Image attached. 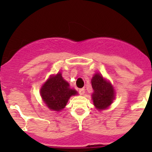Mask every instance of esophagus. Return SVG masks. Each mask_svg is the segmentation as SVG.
Returning <instances> with one entry per match:
<instances>
[{
  "instance_id": "34e87169",
  "label": "esophagus",
  "mask_w": 152,
  "mask_h": 152,
  "mask_svg": "<svg viewBox=\"0 0 152 152\" xmlns=\"http://www.w3.org/2000/svg\"><path fill=\"white\" fill-rule=\"evenodd\" d=\"M85 88L79 89V94H80V95H84V94H85Z\"/></svg>"
}]
</instances>
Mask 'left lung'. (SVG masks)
Listing matches in <instances>:
<instances>
[{"label":"left lung","instance_id":"1","mask_svg":"<svg viewBox=\"0 0 152 152\" xmlns=\"http://www.w3.org/2000/svg\"><path fill=\"white\" fill-rule=\"evenodd\" d=\"M93 93L92 99L93 104L98 110L108 108L115 99V90L109 81L99 73H96L91 79Z\"/></svg>","mask_w":152,"mask_h":152}]
</instances>
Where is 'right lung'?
Segmentation results:
<instances>
[{"instance_id": "obj_1", "label": "right lung", "mask_w": 152, "mask_h": 152, "mask_svg": "<svg viewBox=\"0 0 152 152\" xmlns=\"http://www.w3.org/2000/svg\"><path fill=\"white\" fill-rule=\"evenodd\" d=\"M75 95H77V91L70 88L61 73L50 76L40 89L42 100L47 107L53 111L63 110L70 96Z\"/></svg>"}]
</instances>
